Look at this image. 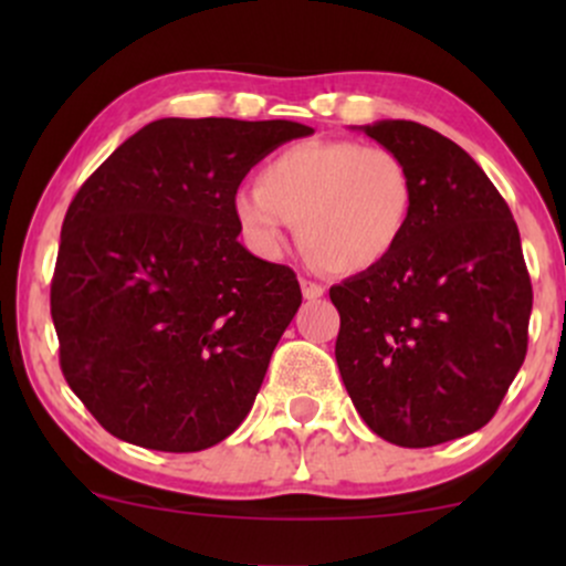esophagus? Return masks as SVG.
<instances>
[{"mask_svg": "<svg viewBox=\"0 0 566 566\" xmlns=\"http://www.w3.org/2000/svg\"><path fill=\"white\" fill-rule=\"evenodd\" d=\"M301 290H303V297L305 301H319L324 295V287L319 282H311V279H301Z\"/></svg>", "mask_w": 566, "mask_h": 566, "instance_id": "esophagus-1", "label": "esophagus"}]
</instances>
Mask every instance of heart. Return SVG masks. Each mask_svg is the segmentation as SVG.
<instances>
[{"instance_id": "1", "label": "heart", "mask_w": 566, "mask_h": 566, "mask_svg": "<svg viewBox=\"0 0 566 566\" xmlns=\"http://www.w3.org/2000/svg\"><path fill=\"white\" fill-rule=\"evenodd\" d=\"M244 237L276 255L290 223L311 258L335 274L386 261L412 216V175L378 143L303 140L265 161L255 188L233 197Z\"/></svg>"}]
</instances>
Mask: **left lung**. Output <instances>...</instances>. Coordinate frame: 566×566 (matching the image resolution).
<instances>
[{
  "instance_id": "obj_1",
  "label": "left lung",
  "mask_w": 566,
  "mask_h": 566,
  "mask_svg": "<svg viewBox=\"0 0 566 566\" xmlns=\"http://www.w3.org/2000/svg\"><path fill=\"white\" fill-rule=\"evenodd\" d=\"M361 129L405 159L412 216L386 261L329 290L340 314L335 359L380 439L444 444L490 423L527 356L522 239L458 143L407 119Z\"/></svg>"
}]
</instances>
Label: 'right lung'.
Returning <instances> with one entry per match:
<instances>
[{
    "mask_svg": "<svg viewBox=\"0 0 566 566\" xmlns=\"http://www.w3.org/2000/svg\"><path fill=\"white\" fill-rule=\"evenodd\" d=\"M311 133L157 119L76 191L50 314L63 378L116 439L199 452L247 418L303 295L290 265L239 244L233 197L258 161Z\"/></svg>",
    "mask_w": 566,
    "mask_h": 566,
    "instance_id": "right-lung-1",
    "label": "right lung"
}]
</instances>
